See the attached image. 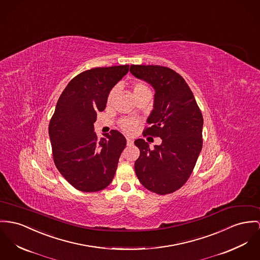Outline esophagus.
Here are the masks:
<instances>
[{
	"instance_id": "1",
	"label": "esophagus",
	"mask_w": 260,
	"mask_h": 260,
	"mask_svg": "<svg viewBox=\"0 0 260 260\" xmlns=\"http://www.w3.org/2000/svg\"><path fill=\"white\" fill-rule=\"evenodd\" d=\"M126 144L127 145H133L134 144V140L129 139V138H126Z\"/></svg>"
}]
</instances>
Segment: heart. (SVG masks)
I'll return each mask as SVG.
<instances>
[{"instance_id":"1","label":"heart","mask_w":260,"mask_h":260,"mask_svg":"<svg viewBox=\"0 0 260 260\" xmlns=\"http://www.w3.org/2000/svg\"><path fill=\"white\" fill-rule=\"evenodd\" d=\"M118 91V87H114L110 93H109V96H108V104L112 103L115 96H116V93ZM133 91H134V95L135 96H138L140 94H142L144 92H150L149 89L142 83H136L134 86H133ZM139 124V120H136V119H129V118H124V119H121L119 121V125H120V128L127 133V134H132L136 131L137 126Z\"/></svg>"}]
</instances>
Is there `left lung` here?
I'll list each match as a JSON object with an SVG mask.
<instances>
[{
	"instance_id": "left-lung-1",
	"label": "left lung",
	"mask_w": 260,
	"mask_h": 260,
	"mask_svg": "<svg viewBox=\"0 0 260 260\" xmlns=\"http://www.w3.org/2000/svg\"><path fill=\"white\" fill-rule=\"evenodd\" d=\"M129 71L155 90L153 110L147 119L151 125L143 136L162 140L153 149L142 139L135 141L140 151L135 163L137 176L153 193H173L187 182L202 150V113L188 84L174 70L159 65H131Z\"/></svg>"
}]
</instances>
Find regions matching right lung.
I'll list each match as a JSON object with an SVG mask.
<instances>
[{
	"label": "right lung",
	"mask_w": 260,
	"mask_h": 260,
	"mask_svg": "<svg viewBox=\"0 0 260 260\" xmlns=\"http://www.w3.org/2000/svg\"><path fill=\"white\" fill-rule=\"evenodd\" d=\"M129 65L86 70L68 83L49 121V139L55 166L75 189L97 192L115 176L126 140L116 129L99 140L94 132L97 112L106 108L112 88Z\"/></svg>",
	"instance_id": "right-lung-1"
}]
</instances>
